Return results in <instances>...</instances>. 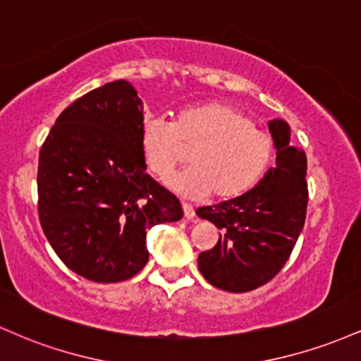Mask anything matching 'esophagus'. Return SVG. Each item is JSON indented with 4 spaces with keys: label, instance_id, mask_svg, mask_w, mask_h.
<instances>
[{
    "label": "esophagus",
    "instance_id": "1",
    "mask_svg": "<svg viewBox=\"0 0 361 361\" xmlns=\"http://www.w3.org/2000/svg\"><path fill=\"white\" fill-rule=\"evenodd\" d=\"M183 215L186 221H193L195 217V209L190 204H183Z\"/></svg>",
    "mask_w": 361,
    "mask_h": 361
}]
</instances>
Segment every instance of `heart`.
<instances>
[{
	"label": "heart",
	"mask_w": 361,
	"mask_h": 361,
	"mask_svg": "<svg viewBox=\"0 0 361 361\" xmlns=\"http://www.w3.org/2000/svg\"><path fill=\"white\" fill-rule=\"evenodd\" d=\"M147 168L166 178L190 152L192 166L169 176L166 185L181 197L214 193L231 200L251 190L273 156V140L234 106L221 102L180 110L171 123L149 120L140 134Z\"/></svg>",
	"instance_id": "1"
}]
</instances>
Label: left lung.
Segmentation results:
<instances>
[{
    "instance_id": "8db88e82",
    "label": "left lung",
    "mask_w": 361,
    "mask_h": 361,
    "mask_svg": "<svg viewBox=\"0 0 361 361\" xmlns=\"http://www.w3.org/2000/svg\"><path fill=\"white\" fill-rule=\"evenodd\" d=\"M276 149V164L241 197L197 215L221 229L219 243L198 255V270L214 287L250 292L270 281L287 263L302 233L307 212V157L290 146L285 120L268 122Z\"/></svg>"
}]
</instances>
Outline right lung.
<instances>
[{
  "mask_svg": "<svg viewBox=\"0 0 361 361\" xmlns=\"http://www.w3.org/2000/svg\"><path fill=\"white\" fill-rule=\"evenodd\" d=\"M142 128L137 91L118 80L69 105L40 149V226L82 279H132L149 259L147 229L183 217L180 200L146 173Z\"/></svg>",
  "mask_w": 361,
  "mask_h": 361,
  "instance_id": "obj_1",
  "label": "right lung"
}]
</instances>
